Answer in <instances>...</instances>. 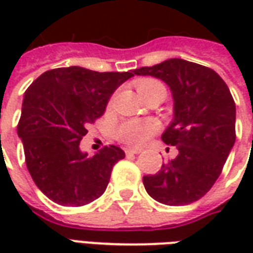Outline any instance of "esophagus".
Wrapping results in <instances>:
<instances>
[{
    "instance_id": "esophagus-1",
    "label": "esophagus",
    "mask_w": 253,
    "mask_h": 253,
    "mask_svg": "<svg viewBox=\"0 0 253 253\" xmlns=\"http://www.w3.org/2000/svg\"><path fill=\"white\" fill-rule=\"evenodd\" d=\"M126 154H139L142 153L143 149L142 148H126Z\"/></svg>"
}]
</instances>
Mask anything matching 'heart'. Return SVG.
<instances>
[{"mask_svg": "<svg viewBox=\"0 0 253 253\" xmlns=\"http://www.w3.org/2000/svg\"><path fill=\"white\" fill-rule=\"evenodd\" d=\"M157 88H164V86L163 84L154 80H141L137 84L139 94ZM157 128H159V125L154 121H128L125 122L118 128V138L122 142L128 143V145H141L146 142L149 138L157 131Z\"/></svg>", "mask_w": 253, "mask_h": 253, "instance_id": "1", "label": "heart"}]
</instances>
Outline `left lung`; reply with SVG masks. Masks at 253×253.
Instances as JSON below:
<instances>
[{
  "instance_id": "left-lung-1",
  "label": "left lung",
  "mask_w": 253,
  "mask_h": 253,
  "mask_svg": "<svg viewBox=\"0 0 253 253\" xmlns=\"http://www.w3.org/2000/svg\"><path fill=\"white\" fill-rule=\"evenodd\" d=\"M134 74L152 76L169 86L173 118L161 139L179 150L156 175L143 176L145 190L163 205H190L214 186L233 148V97L212 69L180 58L139 67Z\"/></svg>"
}]
</instances>
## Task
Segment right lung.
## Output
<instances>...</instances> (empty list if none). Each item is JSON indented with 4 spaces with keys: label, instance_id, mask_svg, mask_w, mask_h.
Returning <instances> with one entry per match:
<instances>
[{
    "label": "right lung",
    "instance_id": "add662e5",
    "mask_svg": "<svg viewBox=\"0 0 253 253\" xmlns=\"http://www.w3.org/2000/svg\"><path fill=\"white\" fill-rule=\"evenodd\" d=\"M131 72L99 73L70 66L43 73L25 90L17 134L27 168L44 195L62 206H84L104 194L118 146L89 156L80 148L86 127L104 114L111 94Z\"/></svg>",
    "mask_w": 253,
    "mask_h": 253
}]
</instances>
